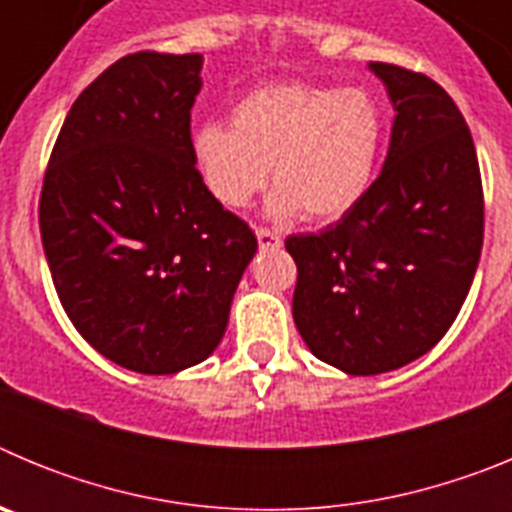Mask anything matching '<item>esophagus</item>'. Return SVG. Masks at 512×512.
<instances>
[{
	"instance_id": "obj_1",
	"label": "esophagus",
	"mask_w": 512,
	"mask_h": 512,
	"mask_svg": "<svg viewBox=\"0 0 512 512\" xmlns=\"http://www.w3.org/2000/svg\"><path fill=\"white\" fill-rule=\"evenodd\" d=\"M256 238H259L261 248H279V246H282V235H279L277 230L256 228Z\"/></svg>"
}]
</instances>
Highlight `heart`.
Segmentation results:
<instances>
[{
    "mask_svg": "<svg viewBox=\"0 0 512 512\" xmlns=\"http://www.w3.org/2000/svg\"><path fill=\"white\" fill-rule=\"evenodd\" d=\"M382 146L384 115L372 94L307 81L253 89L233 107V125L210 120L192 135L194 164L220 205H248L271 169V212H302L312 223L364 200Z\"/></svg>",
    "mask_w": 512,
    "mask_h": 512,
    "instance_id": "heart-1",
    "label": "heart"
}]
</instances>
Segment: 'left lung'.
<instances>
[{
  "mask_svg": "<svg viewBox=\"0 0 512 512\" xmlns=\"http://www.w3.org/2000/svg\"><path fill=\"white\" fill-rule=\"evenodd\" d=\"M369 69L397 112L382 174L338 223L284 241L302 341L354 377L400 369L446 336L485 235L477 151L454 99L418 71Z\"/></svg>",
  "mask_w": 512,
  "mask_h": 512,
  "instance_id": "obj_1",
  "label": "left lung"
}]
</instances>
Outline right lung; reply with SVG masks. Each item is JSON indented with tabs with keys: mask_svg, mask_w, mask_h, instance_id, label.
Listing matches in <instances>:
<instances>
[{
	"mask_svg": "<svg viewBox=\"0 0 512 512\" xmlns=\"http://www.w3.org/2000/svg\"><path fill=\"white\" fill-rule=\"evenodd\" d=\"M200 69V53L115 61L71 104L45 169L40 238L58 300L130 372L205 361L259 248L194 166Z\"/></svg>",
	"mask_w": 512,
	"mask_h": 512,
	"instance_id": "add662e5",
	"label": "right lung"
}]
</instances>
